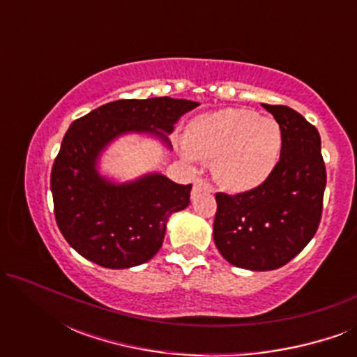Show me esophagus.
<instances>
[{"label":"esophagus","mask_w":357,"mask_h":357,"mask_svg":"<svg viewBox=\"0 0 357 357\" xmlns=\"http://www.w3.org/2000/svg\"><path fill=\"white\" fill-rule=\"evenodd\" d=\"M199 193H213V187L204 178L195 180V185H193V190H192V198H195Z\"/></svg>","instance_id":"34e87169"}]
</instances>
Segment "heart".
Segmentation results:
<instances>
[{
  "instance_id": "heart-1",
  "label": "heart",
  "mask_w": 357,
  "mask_h": 357,
  "mask_svg": "<svg viewBox=\"0 0 357 357\" xmlns=\"http://www.w3.org/2000/svg\"><path fill=\"white\" fill-rule=\"evenodd\" d=\"M187 143L199 159H213V177L231 192L257 188L280 160L282 133L276 120L247 109H219L190 121Z\"/></svg>"
}]
</instances>
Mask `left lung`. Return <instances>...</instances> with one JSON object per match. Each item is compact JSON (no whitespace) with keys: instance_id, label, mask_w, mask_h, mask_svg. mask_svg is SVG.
<instances>
[{"instance_id":"obj_1","label":"left lung","mask_w":357,"mask_h":357,"mask_svg":"<svg viewBox=\"0 0 357 357\" xmlns=\"http://www.w3.org/2000/svg\"><path fill=\"white\" fill-rule=\"evenodd\" d=\"M263 107L281 128L280 160L260 187L238 195L216 193L213 226L221 255L250 271L276 270L304 250L320 224L326 185L315 126L289 107Z\"/></svg>"}]
</instances>
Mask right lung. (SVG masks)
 <instances>
[{"label": "right lung", "mask_w": 357, "mask_h": 357, "mask_svg": "<svg viewBox=\"0 0 357 357\" xmlns=\"http://www.w3.org/2000/svg\"><path fill=\"white\" fill-rule=\"evenodd\" d=\"M198 105L172 97L115 100L73 121L53 164L50 188L58 227L81 257L121 270L159 252L169 218L190 204L192 183H175L160 172L119 182L102 174L100 159L126 135L149 136L172 149L175 123Z\"/></svg>", "instance_id": "obj_1"}]
</instances>
